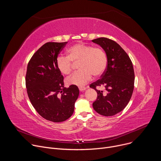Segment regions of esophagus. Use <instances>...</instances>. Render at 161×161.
<instances>
[{"label": "esophagus", "instance_id": "obj_1", "mask_svg": "<svg viewBox=\"0 0 161 161\" xmlns=\"http://www.w3.org/2000/svg\"><path fill=\"white\" fill-rule=\"evenodd\" d=\"M86 89V88L85 87H81V86H80L79 87V90H80V91H84Z\"/></svg>", "mask_w": 161, "mask_h": 161}]
</instances>
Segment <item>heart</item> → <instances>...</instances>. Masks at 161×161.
<instances>
[{
  "label": "heart",
  "instance_id": "obj_1",
  "mask_svg": "<svg viewBox=\"0 0 161 161\" xmlns=\"http://www.w3.org/2000/svg\"><path fill=\"white\" fill-rule=\"evenodd\" d=\"M67 53V57L58 55L57 57V69L62 75H69L73 70L74 64L78 62L80 69L67 79L69 85L83 86L92 79V75L99 77L106 70L107 56L101 47L77 43L69 48Z\"/></svg>",
  "mask_w": 161,
  "mask_h": 161
}]
</instances>
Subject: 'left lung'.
Instances as JSON below:
<instances>
[{
	"label": "left lung",
	"mask_w": 161,
	"mask_h": 161,
	"mask_svg": "<svg viewBox=\"0 0 161 161\" xmlns=\"http://www.w3.org/2000/svg\"><path fill=\"white\" fill-rule=\"evenodd\" d=\"M104 49L107 56V67L101 79L90 85L97 93L93 103L94 110L105 117L113 116L122 111L132 95L134 72L132 61L120 46L110 39L99 37L92 40ZM105 87L99 91L97 86Z\"/></svg>",
	"instance_id": "left-lung-1"
}]
</instances>
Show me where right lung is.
Returning <instances> with one entry per match:
<instances>
[{
  "label": "right lung",
  "mask_w": 161,
  "mask_h": 161,
  "mask_svg": "<svg viewBox=\"0 0 161 161\" xmlns=\"http://www.w3.org/2000/svg\"><path fill=\"white\" fill-rule=\"evenodd\" d=\"M67 42H48L32 55L27 65L25 85L31 104L46 120L61 122L74 112L79 96L76 85L64 87V77L55 62Z\"/></svg>",
  "instance_id": "1"
}]
</instances>
